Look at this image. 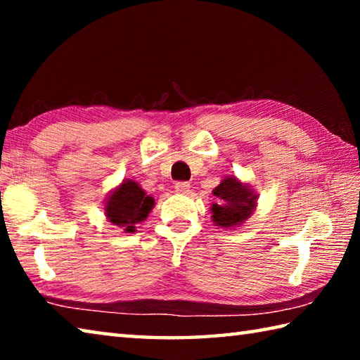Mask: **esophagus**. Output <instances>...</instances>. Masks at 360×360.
<instances>
[{
    "label": "esophagus",
    "instance_id": "esophagus-1",
    "mask_svg": "<svg viewBox=\"0 0 360 360\" xmlns=\"http://www.w3.org/2000/svg\"><path fill=\"white\" fill-rule=\"evenodd\" d=\"M174 188H176V192H179V193H187L188 188H191V184H188L187 181H179L174 184Z\"/></svg>",
    "mask_w": 360,
    "mask_h": 360
}]
</instances>
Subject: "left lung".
Instances as JSON below:
<instances>
[{
  "instance_id": "left-lung-1",
  "label": "left lung",
  "mask_w": 360,
  "mask_h": 360,
  "mask_svg": "<svg viewBox=\"0 0 360 360\" xmlns=\"http://www.w3.org/2000/svg\"><path fill=\"white\" fill-rule=\"evenodd\" d=\"M212 195L219 202L211 205V219L221 229H235L245 224L257 206V195L251 186L236 176H225Z\"/></svg>"
}]
</instances>
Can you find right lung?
I'll use <instances>...</instances> for the list:
<instances>
[{
    "label": "right lung",
    "mask_w": 360,
    "mask_h": 360,
    "mask_svg": "<svg viewBox=\"0 0 360 360\" xmlns=\"http://www.w3.org/2000/svg\"><path fill=\"white\" fill-rule=\"evenodd\" d=\"M155 200L146 193L138 182L124 179L109 193L105 202V216L125 233H135L136 225L146 221Z\"/></svg>",
    "instance_id": "right-lung-1"
}]
</instances>
